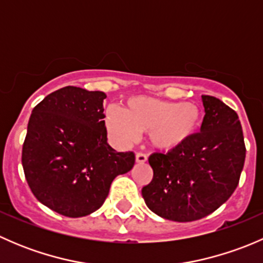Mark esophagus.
<instances>
[{"label": "esophagus", "mask_w": 263, "mask_h": 263, "mask_svg": "<svg viewBox=\"0 0 263 263\" xmlns=\"http://www.w3.org/2000/svg\"><path fill=\"white\" fill-rule=\"evenodd\" d=\"M147 161V156L145 155V154L142 153H137L136 154V163H140V164H144Z\"/></svg>", "instance_id": "obj_1"}]
</instances>
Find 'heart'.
Masks as SVG:
<instances>
[{
  "label": "heart",
  "mask_w": 263,
  "mask_h": 263,
  "mask_svg": "<svg viewBox=\"0 0 263 263\" xmlns=\"http://www.w3.org/2000/svg\"><path fill=\"white\" fill-rule=\"evenodd\" d=\"M105 128L118 145L135 142L148 131V141L160 151H174L187 144L201 123V113L192 103L168 102L145 95L131 97L123 109L109 105Z\"/></svg>",
  "instance_id": "heart-1"
}]
</instances>
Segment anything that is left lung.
Segmentation results:
<instances>
[{"label": "left lung", "instance_id": "obj_1", "mask_svg": "<svg viewBox=\"0 0 263 263\" xmlns=\"http://www.w3.org/2000/svg\"><path fill=\"white\" fill-rule=\"evenodd\" d=\"M201 98L200 132L182 147L148 158L154 177L142 197L154 214L172 221H195L214 213L233 195L245 165L238 115L217 98Z\"/></svg>", "mask_w": 263, "mask_h": 263}]
</instances>
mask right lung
Returning a JSON list of instances; mask_svg holds the SVG:
<instances>
[{"label":"right lung","instance_id":"right-lung-1","mask_svg":"<svg viewBox=\"0 0 263 263\" xmlns=\"http://www.w3.org/2000/svg\"><path fill=\"white\" fill-rule=\"evenodd\" d=\"M103 91L66 86L31 112L23 145L31 192L50 210L81 217L104 203L113 179L132 169L135 154L107 142Z\"/></svg>","mask_w":263,"mask_h":263}]
</instances>
